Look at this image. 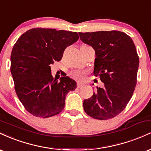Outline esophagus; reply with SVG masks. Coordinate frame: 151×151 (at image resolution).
Returning <instances> with one entry per match:
<instances>
[{
  "mask_svg": "<svg viewBox=\"0 0 151 151\" xmlns=\"http://www.w3.org/2000/svg\"><path fill=\"white\" fill-rule=\"evenodd\" d=\"M77 86L78 88H81V87H82V86H83V84H81V83H77Z\"/></svg>",
  "mask_w": 151,
  "mask_h": 151,
  "instance_id": "1",
  "label": "esophagus"
}]
</instances>
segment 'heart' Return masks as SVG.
Segmentation results:
<instances>
[{"label":"heart","instance_id":"obj_1","mask_svg":"<svg viewBox=\"0 0 151 151\" xmlns=\"http://www.w3.org/2000/svg\"><path fill=\"white\" fill-rule=\"evenodd\" d=\"M84 72H81V71H74V72H72V73L70 74L71 77H72L73 79H76V80L78 81H82L84 78Z\"/></svg>","mask_w":151,"mask_h":151}]
</instances>
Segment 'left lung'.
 <instances>
[{
	"mask_svg": "<svg viewBox=\"0 0 151 151\" xmlns=\"http://www.w3.org/2000/svg\"><path fill=\"white\" fill-rule=\"evenodd\" d=\"M79 35L83 42L95 50L93 75L99 76L104 84L84 100V110L93 119H112L126 108L136 87L139 65L136 46L130 36L120 31Z\"/></svg>",
	"mask_w": 151,
	"mask_h": 151,
	"instance_id": "8db88e82",
	"label": "left lung"
}]
</instances>
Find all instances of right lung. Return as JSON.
<instances>
[{
	"label": "right lung",
	"mask_w": 151,
	"mask_h": 151,
	"mask_svg": "<svg viewBox=\"0 0 151 151\" xmlns=\"http://www.w3.org/2000/svg\"><path fill=\"white\" fill-rule=\"evenodd\" d=\"M76 32L32 28L19 37L12 50L10 72L17 96L26 110L37 117L60 114L65 96L77 88L69 77L54 79L50 65L60 61L66 47L76 42Z\"/></svg>",
	"instance_id": "obj_1"
}]
</instances>
